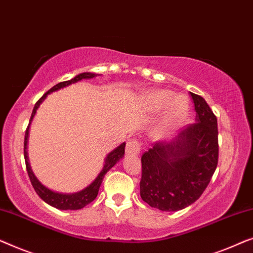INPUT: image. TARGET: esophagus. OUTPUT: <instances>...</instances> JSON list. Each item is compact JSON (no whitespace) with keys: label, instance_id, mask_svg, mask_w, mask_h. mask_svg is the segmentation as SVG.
Listing matches in <instances>:
<instances>
[{"label":"esophagus","instance_id":"obj_1","mask_svg":"<svg viewBox=\"0 0 253 253\" xmlns=\"http://www.w3.org/2000/svg\"><path fill=\"white\" fill-rule=\"evenodd\" d=\"M141 151V142L136 138H131L127 142L126 152L129 155H137Z\"/></svg>","mask_w":253,"mask_h":253}]
</instances>
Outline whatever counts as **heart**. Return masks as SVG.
<instances>
[{"label":"heart","mask_w":253,"mask_h":253,"mask_svg":"<svg viewBox=\"0 0 253 253\" xmlns=\"http://www.w3.org/2000/svg\"><path fill=\"white\" fill-rule=\"evenodd\" d=\"M147 103L154 113L166 108L152 130V135L157 140H165L172 136L187 116L186 101L182 97H173L172 92L167 90L150 91L147 95Z\"/></svg>","instance_id":"obj_1"}]
</instances>
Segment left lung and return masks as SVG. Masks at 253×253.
<instances>
[{"label":"left lung","instance_id":"obj_1","mask_svg":"<svg viewBox=\"0 0 253 253\" xmlns=\"http://www.w3.org/2000/svg\"><path fill=\"white\" fill-rule=\"evenodd\" d=\"M190 94L196 123L170 143L156 142L141 158L140 195L161 211H179L196 202L218 165L216 117L202 96Z\"/></svg>","mask_w":253,"mask_h":253}]
</instances>
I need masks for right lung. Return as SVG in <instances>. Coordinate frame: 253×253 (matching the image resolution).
Instances as JSON below:
<instances>
[{
	"instance_id": "add662e5",
	"label": "right lung",
	"mask_w": 253,
	"mask_h": 253,
	"mask_svg": "<svg viewBox=\"0 0 253 253\" xmlns=\"http://www.w3.org/2000/svg\"><path fill=\"white\" fill-rule=\"evenodd\" d=\"M96 76H97V74L84 72V73L78 74L77 77L73 78V79L67 80V81H63V83L57 84L56 86L52 87L51 89H49L43 96H42L40 99H39L37 103H35L33 112H32V116H31V119H30V124L32 122V119H33L35 112H37L39 105H40L41 103L43 102V99L47 97L48 94H50V92L55 91V90H58L63 87L69 86V84H71L77 83V81H80L83 79H91V78H94ZM30 124H28V127L26 128V131H25L24 157H25V164H26V169H27L28 177H30L32 186H33L34 190L37 191V194L39 195V196L43 199L45 203H48L49 205L54 206V208L59 209V210H80V209L84 208V206L88 205L89 203L94 201L96 196H97V194H98V190H99V187H101L103 177H104L106 173H108V170L110 169H112V167L116 165V163H118L120 159L124 157V155H125V143L120 144L118 148H116L115 150L110 152V154L108 155V157H106V159H105L104 167H103L101 173H99L98 176L94 180V182L90 183L87 188H84V190H81V191H79V193H76V194H71V195L58 194V193H55V191L49 190L48 188H45L43 186V184H41V182H39V180L37 179V177H35L33 172H32L30 163H28L27 151H26L27 138H28V128H30Z\"/></svg>"
}]
</instances>
